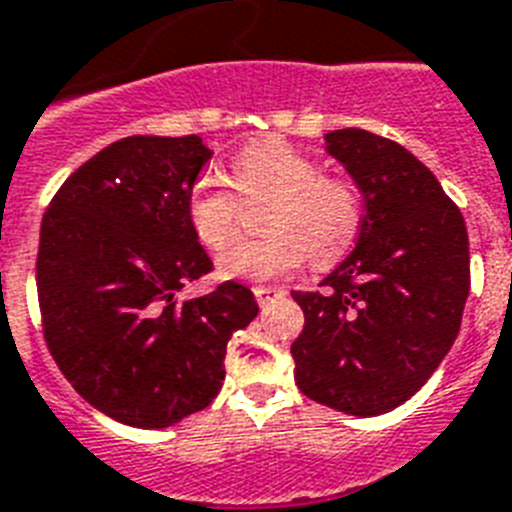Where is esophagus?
<instances>
[{"label": "esophagus", "mask_w": 512, "mask_h": 512, "mask_svg": "<svg viewBox=\"0 0 512 512\" xmlns=\"http://www.w3.org/2000/svg\"><path fill=\"white\" fill-rule=\"evenodd\" d=\"M282 290L280 287H272V285H259L253 287V295H256V301H259V306H266V303L272 301V298H277Z\"/></svg>", "instance_id": "esophagus-1"}]
</instances>
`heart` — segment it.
<instances>
[{
  "instance_id": "heart-1",
  "label": "heart",
  "mask_w": 512,
  "mask_h": 512,
  "mask_svg": "<svg viewBox=\"0 0 512 512\" xmlns=\"http://www.w3.org/2000/svg\"><path fill=\"white\" fill-rule=\"evenodd\" d=\"M230 185L248 204L266 201L259 227L219 259V274L238 280H274L311 259L332 266L345 259L363 232L366 204L345 177L327 175L314 156L280 138L248 143L232 159ZM217 172L198 175L188 188L185 217L201 246L225 251L240 230V201Z\"/></svg>"
}]
</instances>
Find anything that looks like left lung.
<instances>
[{"instance_id":"1","label":"left lung","mask_w":512,"mask_h":512,"mask_svg":"<svg viewBox=\"0 0 512 512\" xmlns=\"http://www.w3.org/2000/svg\"><path fill=\"white\" fill-rule=\"evenodd\" d=\"M366 204L350 256L314 293L293 290L306 324L290 345L306 398L350 416L403 405L458 337L471 287L463 214L429 167L361 128L327 133Z\"/></svg>"}]
</instances>
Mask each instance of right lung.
I'll use <instances>...</instances> for the list:
<instances>
[{"label":"right lung","mask_w":512,"mask_h":512,"mask_svg":"<svg viewBox=\"0 0 512 512\" xmlns=\"http://www.w3.org/2000/svg\"><path fill=\"white\" fill-rule=\"evenodd\" d=\"M211 151L198 135H130L80 164L41 219L36 287L46 348L109 418L164 429L217 398L227 340L259 314L246 285L180 301L214 269L185 217Z\"/></svg>","instance_id":"add662e5"}]
</instances>
